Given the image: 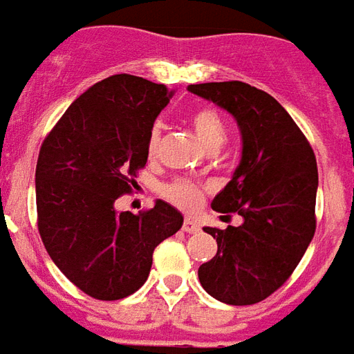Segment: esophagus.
I'll list each match as a JSON object with an SVG mask.
<instances>
[{"label": "esophagus", "instance_id": "esophagus-1", "mask_svg": "<svg viewBox=\"0 0 354 354\" xmlns=\"http://www.w3.org/2000/svg\"><path fill=\"white\" fill-rule=\"evenodd\" d=\"M183 230L185 232H189V234H196V232H200V225H198L194 219H185V223H183Z\"/></svg>", "mask_w": 354, "mask_h": 354}]
</instances>
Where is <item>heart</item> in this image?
Returning a JSON list of instances; mask_svg holds the SVG:
<instances>
[{
  "instance_id": "obj_1",
  "label": "heart",
  "mask_w": 354,
  "mask_h": 354,
  "mask_svg": "<svg viewBox=\"0 0 354 354\" xmlns=\"http://www.w3.org/2000/svg\"><path fill=\"white\" fill-rule=\"evenodd\" d=\"M192 127L196 131L198 139L204 142L205 149L219 147L221 149L227 141V127L219 112L213 109H200L192 114ZM158 141H160V131L154 127L149 135V154H156ZM164 196L171 200L173 204L179 205L183 209H196L202 202V189L196 183L189 179H175L164 187Z\"/></svg>"
}]
</instances>
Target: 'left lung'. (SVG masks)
Here are the masks:
<instances>
[{
  "mask_svg": "<svg viewBox=\"0 0 354 354\" xmlns=\"http://www.w3.org/2000/svg\"><path fill=\"white\" fill-rule=\"evenodd\" d=\"M189 91L227 110L242 135V156L227 187L213 198L219 213H238L240 227L205 232L217 253L198 269L217 301L253 305L290 278L315 236L317 158L284 106L244 82L189 85Z\"/></svg>",
  "mask_w": 354,
  "mask_h": 354,
  "instance_id": "8db88e82",
  "label": "left lung"
}]
</instances>
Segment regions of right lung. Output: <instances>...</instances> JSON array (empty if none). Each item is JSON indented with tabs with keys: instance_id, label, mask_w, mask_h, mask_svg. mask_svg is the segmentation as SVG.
<instances>
[{
	"instance_id": "1",
	"label": "right lung",
	"mask_w": 354,
	"mask_h": 354,
	"mask_svg": "<svg viewBox=\"0 0 354 354\" xmlns=\"http://www.w3.org/2000/svg\"><path fill=\"white\" fill-rule=\"evenodd\" d=\"M169 97L145 77H106L70 104L39 150V236L62 274L95 299L137 292L154 248L183 227L181 212L164 200L137 215L114 207L147 164L149 135Z\"/></svg>"
}]
</instances>
